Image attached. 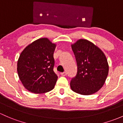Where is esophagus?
<instances>
[{
    "label": "esophagus",
    "mask_w": 123,
    "mask_h": 123,
    "mask_svg": "<svg viewBox=\"0 0 123 123\" xmlns=\"http://www.w3.org/2000/svg\"><path fill=\"white\" fill-rule=\"evenodd\" d=\"M60 74H61V75L62 76H66L67 74V73L66 72H63V73H60Z\"/></svg>",
    "instance_id": "esophagus-1"
}]
</instances>
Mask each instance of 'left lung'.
Returning a JSON list of instances; mask_svg holds the SVG:
<instances>
[{"mask_svg": "<svg viewBox=\"0 0 123 123\" xmlns=\"http://www.w3.org/2000/svg\"><path fill=\"white\" fill-rule=\"evenodd\" d=\"M71 47L78 65L76 76L70 82L71 89L83 95L98 92L108 74L105 55L98 47L85 39L78 40Z\"/></svg>", "mask_w": 123, "mask_h": 123, "instance_id": "left-lung-1", "label": "left lung"}]
</instances>
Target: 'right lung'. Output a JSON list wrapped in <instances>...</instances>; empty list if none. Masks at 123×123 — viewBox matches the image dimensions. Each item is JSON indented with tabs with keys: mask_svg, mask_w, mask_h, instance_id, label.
<instances>
[{
	"mask_svg": "<svg viewBox=\"0 0 123 123\" xmlns=\"http://www.w3.org/2000/svg\"><path fill=\"white\" fill-rule=\"evenodd\" d=\"M56 44L47 38H41L24 49L17 63L20 80L28 91L43 93L51 91L57 80L53 71V54Z\"/></svg>",
	"mask_w": 123,
	"mask_h": 123,
	"instance_id": "obj_1",
	"label": "right lung"
}]
</instances>
